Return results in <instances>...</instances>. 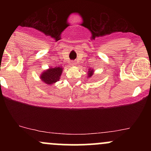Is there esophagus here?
<instances>
[{
	"label": "esophagus",
	"instance_id": "34e87169",
	"mask_svg": "<svg viewBox=\"0 0 151 151\" xmlns=\"http://www.w3.org/2000/svg\"><path fill=\"white\" fill-rule=\"evenodd\" d=\"M75 65H76L75 62H72V66H74Z\"/></svg>",
	"mask_w": 151,
	"mask_h": 151
}]
</instances>
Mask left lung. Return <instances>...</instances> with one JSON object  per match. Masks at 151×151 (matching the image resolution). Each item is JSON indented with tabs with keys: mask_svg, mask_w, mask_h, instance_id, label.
<instances>
[{
	"mask_svg": "<svg viewBox=\"0 0 151 151\" xmlns=\"http://www.w3.org/2000/svg\"><path fill=\"white\" fill-rule=\"evenodd\" d=\"M92 74H93V70H90L89 71V74H88V75H89V77H91V76H92Z\"/></svg>",
	"mask_w": 151,
	"mask_h": 151,
	"instance_id": "1",
	"label": "left lung"
}]
</instances>
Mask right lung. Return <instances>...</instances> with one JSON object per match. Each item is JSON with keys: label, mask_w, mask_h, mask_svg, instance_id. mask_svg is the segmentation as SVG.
I'll return each mask as SVG.
<instances>
[{"label": "right lung", "mask_w": 151, "mask_h": 151, "mask_svg": "<svg viewBox=\"0 0 151 151\" xmlns=\"http://www.w3.org/2000/svg\"><path fill=\"white\" fill-rule=\"evenodd\" d=\"M62 72V68L61 67L50 68L47 71H45V72H43L40 76V78L43 82L46 83L47 84H52L60 79Z\"/></svg>", "instance_id": "right-lung-1"}]
</instances>
